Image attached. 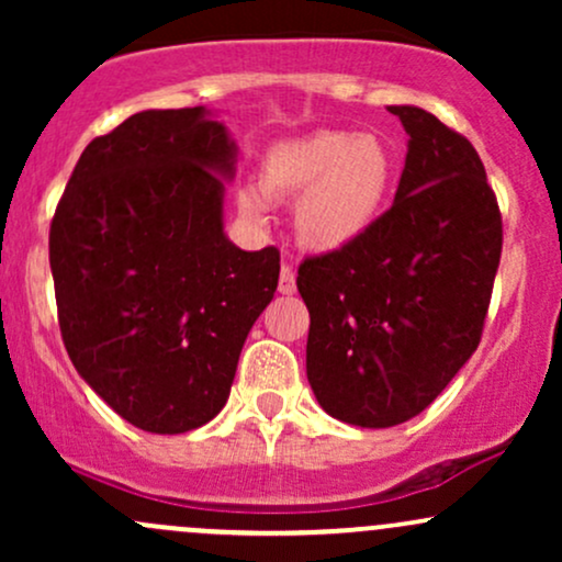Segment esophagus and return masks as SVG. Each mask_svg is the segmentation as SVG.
I'll return each mask as SVG.
<instances>
[{
    "instance_id": "34e87169",
    "label": "esophagus",
    "mask_w": 562,
    "mask_h": 562,
    "mask_svg": "<svg viewBox=\"0 0 562 562\" xmlns=\"http://www.w3.org/2000/svg\"><path fill=\"white\" fill-rule=\"evenodd\" d=\"M277 290H280L282 295H293L295 293V272H293V267H290V263H282Z\"/></svg>"
}]
</instances>
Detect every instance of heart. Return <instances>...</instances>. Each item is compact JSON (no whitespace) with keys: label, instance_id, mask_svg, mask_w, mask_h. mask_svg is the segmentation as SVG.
Masks as SVG:
<instances>
[{"label":"heart","instance_id":"b5f03b06","mask_svg":"<svg viewBox=\"0 0 562 562\" xmlns=\"http://www.w3.org/2000/svg\"><path fill=\"white\" fill-rule=\"evenodd\" d=\"M396 177V156L378 134L319 128L269 147L259 166V190H243L237 205L243 216L261 222L267 200L301 192L293 209L299 243L314 254H338L375 229Z\"/></svg>","mask_w":562,"mask_h":562}]
</instances>
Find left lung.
<instances>
[{
  "label": "left lung",
  "instance_id": "1",
  "mask_svg": "<svg viewBox=\"0 0 562 562\" xmlns=\"http://www.w3.org/2000/svg\"><path fill=\"white\" fill-rule=\"evenodd\" d=\"M396 198L370 235L306 259V378L322 409L357 428L412 420L479 348L502 216L475 147L415 105Z\"/></svg>",
  "mask_w": 562,
  "mask_h": 562
}]
</instances>
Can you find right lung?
<instances>
[{"label": "right lung", "mask_w": 562, "mask_h": 562, "mask_svg": "<svg viewBox=\"0 0 562 562\" xmlns=\"http://www.w3.org/2000/svg\"><path fill=\"white\" fill-rule=\"evenodd\" d=\"M235 171L214 111H142L89 142L55 211L49 267L70 362L147 434L214 420L274 299L277 248L243 250L224 232Z\"/></svg>", "instance_id": "1"}]
</instances>
